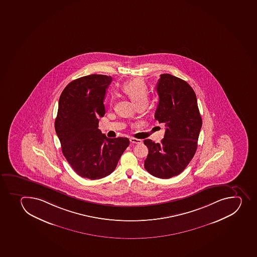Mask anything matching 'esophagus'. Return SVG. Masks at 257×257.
Listing matches in <instances>:
<instances>
[{
	"label": "esophagus",
	"mask_w": 257,
	"mask_h": 257,
	"mask_svg": "<svg viewBox=\"0 0 257 257\" xmlns=\"http://www.w3.org/2000/svg\"><path fill=\"white\" fill-rule=\"evenodd\" d=\"M130 142L133 144H141L142 140L136 139V138H130Z\"/></svg>",
	"instance_id": "esophagus-1"
}]
</instances>
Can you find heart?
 Wrapping results in <instances>:
<instances>
[{
	"mask_svg": "<svg viewBox=\"0 0 257 257\" xmlns=\"http://www.w3.org/2000/svg\"><path fill=\"white\" fill-rule=\"evenodd\" d=\"M122 91L134 101L137 106L147 105L148 103L149 91L147 84L142 79H135L125 82L122 86Z\"/></svg>",
	"mask_w": 257,
	"mask_h": 257,
	"instance_id": "1",
	"label": "heart"
}]
</instances>
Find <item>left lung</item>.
Wrapping results in <instances>:
<instances>
[{"label":"left lung","instance_id":"left-lung-1","mask_svg":"<svg viewBox=\"0 0 257 257\" xmlns=\"http://www.w3.org/2000/svg\"><path fill=\"white\" fill-rule=\"evenodd\" d=\"M157 91L159 102L155 119L166 129L161 143L144 141L149 149L145 169L152 176L169 179L188 166L197 149L202 120L196 93L186 81L170 74H162Z\"/></svg>","mask_w":257,"mask_h":257}]
</instances>
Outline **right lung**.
Returning <instances> with one entry per match:
<instances>
[{"mask_svg": "<svg viewBox=\"0 0 257 257\" xmlns=\"http://www.w3.org/2000/svg\"><path fill=\"white\" fill-rule=\"evenodd\" d=\"M111 76L89 75L71 81L59 99L55 129L61 151L79 176L96 180L112 173L130 141L108 138L98 129Z\"/></svg>", "mask_w": 257, "mask_h": 257, "instance_id": "right-lung-1", "label": "right lung"}]
</instances>
